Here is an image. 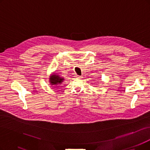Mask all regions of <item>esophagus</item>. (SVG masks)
<instances>
[{
    "label": "esophagus",
    "mask_w": 150,
    "mask_h": 150,
    "mask_svg": "<svg viewBox=\"0 0 150 150\" xmlns=\"http://www.w3.org/2000/svg\"><path fill=\"white\" fill-rule=\"evenodd\" d=\"M76 77L77 79H81L82 78V76H79V75H76Z\"/></svg>",
    "instance_id": "esophagus-1"
}]
</instances>
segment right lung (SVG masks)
Listing matches in <instances>:
<instances>
[{
  "label": "right lung",
  "mask_w": 150,
  "mask_h": 150,
  "mask_svg": "<svg viewBox=\"0 0 150 150\" xmlns=\"http://www.w3.org/2000/svg\"><path fill=\"white\" fill-rule=\"evenodd\" d=\"M49 83L51 84L53 87L57 86L59 85L62 83V82L64 81V78L62 76H60L59 74L54 73L52 74L49 76Z\"/></svg>",
  "instance_id": "1"
}]
</instances>
